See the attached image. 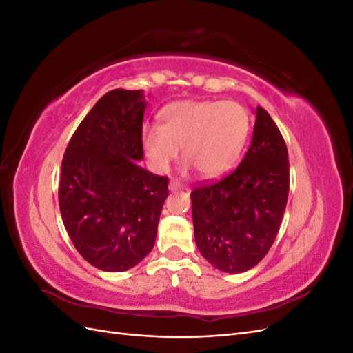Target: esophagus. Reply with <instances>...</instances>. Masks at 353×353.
Instances as JSON below:
<instances>
[{"instance_id": "esophagus-1", "label": "esophagus", "mask_w": 353, "mask_h": 353, "mask_svg": "<svg viewBox=\"0 0 353 353\" xmlns=\"http://www.w3.org/2000/svg\"><path fill=\"white\" fill-rule=\"evenodd\" d=\"M178 188H179V185H178L176 183H170V184H169V190H170V191L178 190Z\"/></svg>"}]
</instances>
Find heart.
I'll list each match as a JSON object with an SVG mask.
<instances>
[{
  "label": "heart",
  "instance_id": "heart-1",
  "mask_svg": "<svg viewBox=\"0 0 353 353\" xmlns=\"http://www.w3.org/2000/svg\"><path fill=\"white\" fill-rule=\"evenodd\" d=\"M249 135V114L236 101L184 100L160 112V125L145 128L143 147L148 163L165 172L178 154L206 178L227 172Z\"/></svg>",
  "mask_w": 353,
  "mask_h": 353
}]
</instances>
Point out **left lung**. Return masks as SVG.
Segmentation results:
<instances>
[{"label": "left lung", "mask_w": 353, "mask_h": 353, "mask_svg": "<svg viewBox=\"0 0 353 353\" xmlns=\"http://www.w3.org/2000/svg\"><path fill=\"white\" fill-rule=\"evenodd\" d=\"M248 153L228 176L191 191L194 239L216 270L240 274L258 265L279 234L290 187L284 138L261 105Z\"/></svg>", "instance_id": "8db88e82"}]
</instances>
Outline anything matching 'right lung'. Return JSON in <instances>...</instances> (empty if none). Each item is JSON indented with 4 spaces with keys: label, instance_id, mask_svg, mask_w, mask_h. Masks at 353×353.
<instances>
[{
    "label": "right lung",
    "instance_id": "right-lung-1",
    "mask_svg": "<svg viewBox=\"0 0 353 353\" xmlns=\"http://www.w3.org/2000/svg\"><path fill=\"white\" fill-rule=\"evenodd\" d=\"M144 91L113 90L74 131L61 162L59 206L82 258L105 272L134 268L152 252L168 178L143 160Z\"/></svg>",
    "mask_w": 353,
    "mask_h": 353
}]
</instances>
